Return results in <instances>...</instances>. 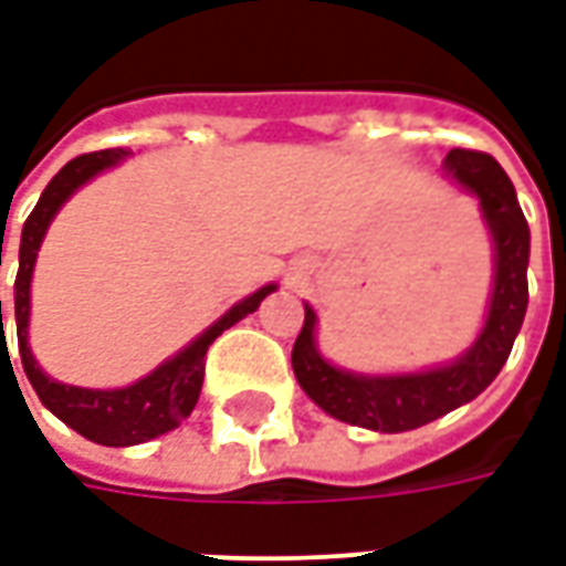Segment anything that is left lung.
Wrapping results in <instances>:
<instances>
[{"mask_svg": "<svg viewBox=\"0 0 566 566\" xmlns=\"http://www.w3.org/2000/svg\"><path fill=\"white\" fill-rule=\"evenodd\" d=\"M446 175L470 190L494 239V291L485 327L467 352L446 367L403 376H360L324 360L315 345V308L306 306L303 331L296 336L291 364L300 388L345 424L379 433H403L437 421L451 409L470 403L485 391L506 364L512 343L527 312V258L531 230L515 197L510 175L482 150L454 148L446 157Z\"/></svg>", "mask_w": 566, "mask_h": 566, "instance_id": "1", "label": "left lung"}]
</instances>
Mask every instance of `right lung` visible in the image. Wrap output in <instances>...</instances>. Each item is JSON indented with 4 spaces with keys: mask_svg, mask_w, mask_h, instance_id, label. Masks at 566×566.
<instances>
[{
    "mask_svg": "<svg viewBox=\"0 0 566 566\" xmlns=\"http://www.w3.org/2000/svg\"><path fill=\"white\" fill-rule=\"evenodd\" d=\"M127 157L124 148L93 150V154H81L75 160H69L60 172L51 178V185L44 187V193L35 202V209L23 223L20 233V266L18 282H14V321H18V348L20 360H23V373L51 412H54L63 424L78 430L81 437L99 442V446H139L148 439L160 437L166 430H172L185 421L202 391V376H206V352L209 345L221 336L227 327H233L235 321L251 315L254 308L263 303V296L275 291V284L260 287L258 294L245 296L242 303H235L221 321H214L209 331L197 336L187 345L185 352L169 357L166 364L154 369L150 376L139 379L136 385L127 388H115V391H93V388H75V385H63L44 376L42 367L35 364L30 352V282L32 266L39 258V248L48 233V227L54 221L60 206L66 202L81 185H87L93 175H99L108 166H115ZM2 251V245H0ZM0 324H2V300H0Z\"/></svg>",
    "mask_w": 566,
    "mask_h": 566,
    "instance_id": "1",
    "label": "right lung"
}]
</instances>
